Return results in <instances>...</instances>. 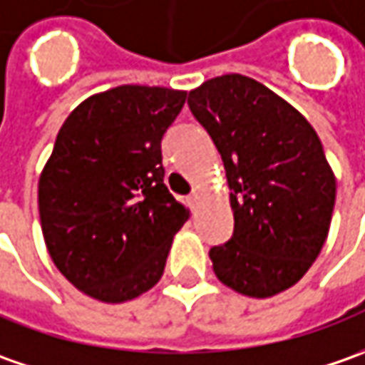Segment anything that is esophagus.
<instances>
[{"label":"esophagus","instance_id":"1","mask_svg":"<svg viewBox=\"0 0 365 365\" xmlns=\"http://www.w3.org/2000/svg\"><path fill=\"white\" fill-rule=\"evenodd\" d=\"M187 200H190V204H192V206H197V202H200V192H192Z\"/></svg>","mask_w":365,"mask_h":365}]
</instances>
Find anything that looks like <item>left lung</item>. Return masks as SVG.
<instances>
[{
    "label": "left lung",
    "mask_w": 365,
    "mask_h": 365,
    "mask_svg": "<svg viewBox=\"0 0 365 365\" xmlns=\"http://www.w3.org/2000/svg\"><path fill=\"white\" fill-rule=\"evenodd\" d=\"M190 110L220 151L234 234L210 248L216 277L236 293L287 291L319 257L331 224L335 175L309 120L242 74L190 91Z\"/></svg>",
    "instance_id": "1"
}]
</instances>
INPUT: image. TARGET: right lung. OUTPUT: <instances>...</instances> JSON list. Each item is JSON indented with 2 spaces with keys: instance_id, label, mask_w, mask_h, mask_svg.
<instances>
[{
  "instance_id": "1",
  "label": "right lung",
  "mask_w": 365,
  "mask_h": 365,
  "mask_svg": "<svg viewBox=\"0 0 365 365\" xmlns=\"http://www.w3.org/2000/svg\"><path fill=\"white\" fill-rule=\"evenodd\" d=\"M185 91L123 84L82 101L60 127L38 183L56 269L103 303L143 295L163 274L190 210L163 183V133Z\"/></svg>"
}]
</instances>
